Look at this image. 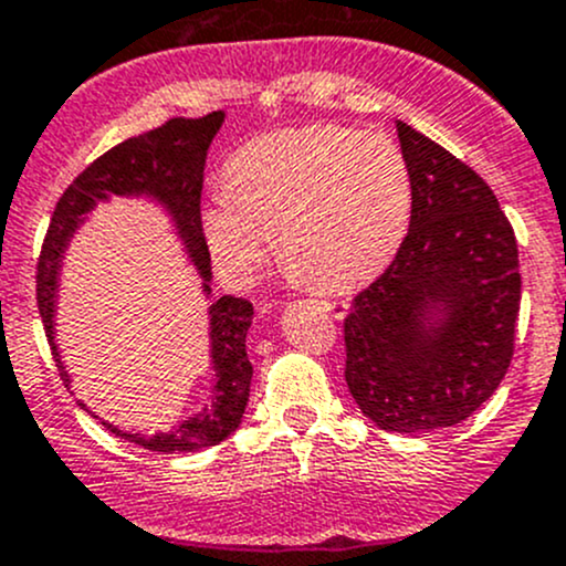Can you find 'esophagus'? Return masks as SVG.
I'll return each instance as SVG.
<instances>
[{"mask_svg":"<svg viewBox=\"0 0 566 566\" xmlns=\"http://www.w3.org/2000/svg\"><path fill=\"white\" fill-rule=\"evenodd\" d=\"M319 310L331 312L334 317H342V315H345L347 304H345V301H319Z\"/></svg>","mask_w":566,"mask_h":566,"instance_id":"esophagus-1","label":"esophagus"}]
</instances>
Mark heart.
<instances>
[{"label": "heart", "instance_id": "heart-1", "mask_svg": "<svg viewBox=\"0 0 566 566\" xmlns=\"http://www.w3.org/2000/svg\"><path fill=\"white\" fill-rule=\"evenodd\" d=\"M410 202V169L391 136L317 123L238 147L224 188L205 202L202 232L232 279L260 265L279 230L290 265L325 287H353L402 247Z\"/></svg>", "mask_w": 566, "mask_h": 566}]
</instances>
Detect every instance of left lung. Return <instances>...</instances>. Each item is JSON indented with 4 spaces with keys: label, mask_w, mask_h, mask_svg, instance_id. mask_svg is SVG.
Segmentation results:
<instances>
[{
    "label": "left lung",
    "mask_w": 566,
    "mask_h": 566,
    "mask_svg": "<svg viewBox=\"0 0 566 566\" xmlns=\"http://www.w3.org/2000/svg\"><path fill=\"white\" fill-rule=\"evenodd\" d=\"M413 202L391 265L345 317V380L380 430L460 424L493 397L515 353L521 262L493 188L397 123Z\"/></svg>",
    "instance_id": "left-lung-1"
}]
</instances>
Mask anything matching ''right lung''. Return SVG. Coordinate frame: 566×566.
<instances>
[{
  "mask_svg": "<svg viewBox=\"0 0 566 566\" xmlns=\"http://www.w3.org/2000/svg\"><path fill=\"white\" fill-rule=\"evenodd\" d=\"M221 123H224V112H210L205 117H172L147 134L130 136L95 158L56 202L38 262V310L65 386H71V375L54 342V304L56 287H60L56 279H60L62 256L73 232L78 230L84 216L98 202H106L112 193L114 197H150L164 205V210L172 216L177 235L186 243L188 256L202 276L205 295H210V251L205 243L199 199H202L205 158ZM208 315L210 358H213L216 373L213 402L205 405L199 413L180 421L169 432L142 436V432H125L108 421H101L108 432L139 443L150 452H197V449L216 447L238 430L249 402L251 375H254L247 356V334L254 306L247 298L221 295L210 304ZM78 405L84 408V402Z\"/></svg>",
  "mask_w": 566,
  "mask_h": 566,
  "instance_id": "right-lung-1",
  "label": "right lung"
}]
</instances>
